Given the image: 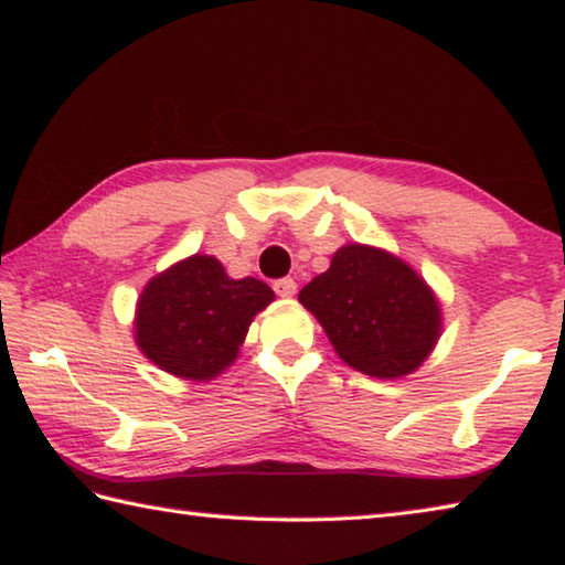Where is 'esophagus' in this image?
<instances>
[{
	"mask_svg": "<svg viewBox=\"0 0 565 565\" xmlns=\"http://www.w3.org/2000/svg\"><path fill=\"white\" fill-rule=\"evenodd\" d=\"M274 291L279 294V297H294V294H297V281L286 276V279L274 281Z\"/></svg>",
	"mask_w": 565,
	"mask_h": 565,
	"instance_id": "1",
	"label": "esophagus"
}]
</instances>
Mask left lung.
Returning <instances> with one entry per match:
<instances>
[{
  "label": "left lung",
  "instance_id": "8db88e82",
  "mask_svg": "<svg viewBox=\"0 0 565 565\" xmlns=\"http://www.w3.org/2000/svg\"><path fill=\"white\" fill-rule=\"evenodd\" d=\"M299 301L324 327L337 355L373 377L408 375L439 340L441 311L426 281L401 258L360 243L337 250Z\"/></svg>",
  "mask_w": 565,
  "mask_h": 565
}]
</instances>
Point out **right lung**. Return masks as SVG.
<instances>
[{"label": "right lung", "mask_w": 565, "mask_h": 565, "mask_svg": "<svg viewBox=\"0 0 565 565\" xmlns=\"http://www.w3.org/2000/svg\"><path fill=\"white\" fill-rule=\"evenodd\" d=\"M274 301L271 286L231 279L221 260L192 256L147 284L137 305V344L167 373L210 381L228 367L248 324Z\"/></svg>", "instance_id": "obj_1"}]
</instances>
